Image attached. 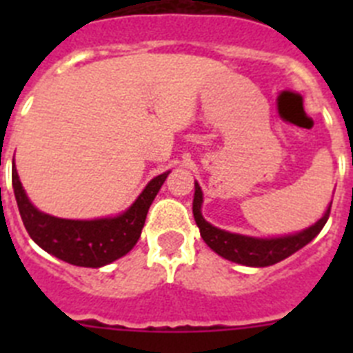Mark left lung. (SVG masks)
<instances>
[{"mask_svg":"<svg viewBox=\"0 0 353 353\" xmlns=\"http://www.w3.org/2000/svg\"><path fill=\"white\" fill-rule=\"evenodd\" d=\"M353 164V161H352ZM201 205H203V191L198 182H194V199H192V214L194 221L199 228L201 239L205 244L217 252L224 260H230L233 263L245 265V267H269L292 256L304 245H307L318 233L322 232L330 214V205L327 207L325 214L320 217L310 228L302 232L290 233L281 236H249L242 233H232L226 230L214 226L208 221H205L201 214Z\"/></svg>","mask_w":353,"mask_h":353,"instance_id":"obj_1","label":"left lung"}]
</instances>
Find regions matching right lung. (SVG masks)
<instances>
[{
    "label": "right lung",
    "instance_id": "obj_1",
    "mask_svg": "<svg viewBox=\"0 0 353 353\" xmlns=\"http://www.w3.org/2000/svg\"><path fill=\"white\" fill-rule=\"evenodd\" d=\"M168 174L170 171H164L150 180L125 212L99 219H61L39 210L28 198L15 166L12 168V187L24 228L37 245L70 265L99 269L125 256L136 245L150 205Z\"/></svg>",
    "mask_w": 353,
    "mask_h": 353
}]
</instances>
